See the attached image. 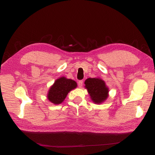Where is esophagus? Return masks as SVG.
Masks as SVG:
<instances>
[{"label":"esophagus","instance_id":"34e87169","mask_svg":"<svg viewBox=\"0 0 155 155\" xmlns=\"http://www.w3.org/2000/svg\"><path fill=\"white\" fill-rule=\"evenodd\" d=\"M78 83V86H79V87H81L82 85H83V80H79Z\"/></svg>","mask_w":155,"mask_h":155}]
</instances>
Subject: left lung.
<instances>
[{"instance_id":"8db88e82","label":"left lung","mask_w":155,"mask_h":155,"mask_svg":"<svg viewBox=\"0 0 155 155\" xmlns=\"http://www.w3.org/2000/svg\"><path fill=\"white\" fill-rule=\"evenodd\" d=\"M85 87L92 100L96 104H100L107 98L108 88L105 82L100 78H88L85 82Z\"/></svg>"}]
</instances>
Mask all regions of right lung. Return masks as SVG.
<instances>
[{"instance_id":"add662e5","label":"right lung","mask_w":155,"mask_h":155,"mask_svg":"<svg viewBox=\"0 0 155 155\" xmlns=\"http://www.w3.org/2000/svg\"><path fill=\"white\" fill-rule=\"evenodd\" d=\"M77 87V83L72 79L64 77L57 79L50 88L48 99L54 104H59L64 100L68 93Z\"/></svg>"}]
</instances>
